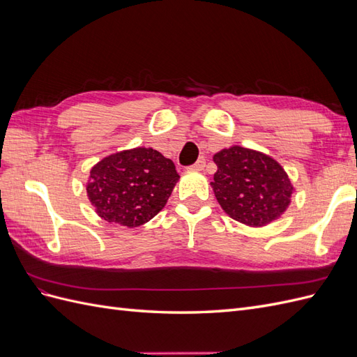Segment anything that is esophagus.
<instances>
[{"label":"esophagus","mask_w":357,"mask_h":357,"mask_svg":"<svg viewBox=\"0 0 357 357\" xmlns=\"http://www.w3.org/2000/svg\"><path fill=\"white\" fill-rule=\"evenodd\" d=\"M204 167H205V159H204V158H199L190 168H192V169H197V171H201V169H204Z\"/></svg>","instance_id":"obj_1"}]
</instances>
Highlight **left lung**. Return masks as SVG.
<instances>
[{
  "label": "left lung",
  "instance_id": "1",
  "mask_svg": "<svg viewBox=\"0 0 357 357\" xmlns=\"http://www.w3.org/2000/svg\"><path fill=\"white\" fill-rule=\"evenodd\" d=\"M218 171L211 186L232 219L264 226L283 214L290 202V180L282 165L264 153L234 146L214 155Z\"/></svg>",
  "mask_w": 357,
  "mask_h": 357
}]
</instances>
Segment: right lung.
I'll return each instance as SVG.
<instances>
[{"label": "right lung", "instance_id": "obj_1", "mask_svg": "<svg viewBox=\"0 0 357 357\" xmlns=\"http://www.w3.org/2000/svg\"><path fill=\"white\" fill-rule=\"evenodd\" d=\"M177 180L171 159L138 147L98 162L86 190L104 220L135 228L164 208Z\"/></svg>", "mask_w": 357, "mask_h": 357}]
</instances>
